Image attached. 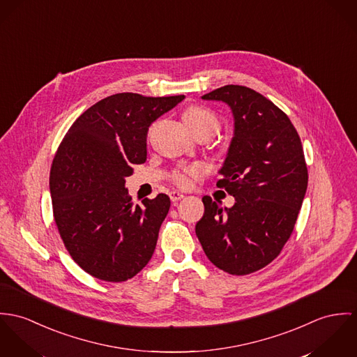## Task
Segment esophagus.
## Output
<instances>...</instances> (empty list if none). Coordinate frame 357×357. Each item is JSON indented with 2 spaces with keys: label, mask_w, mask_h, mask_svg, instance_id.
Segmentation results:
<instances>
[{
  "label": "esophagus",
  "mask_w": 357,
  "mask_h": 357,
  "mask_svg": "<svg viewBox=\"0 0 357 357\" xmlns=\"http://www.w3.org/2000/svg\"><path fill=\"white\" fill-rule=\"evenodd\" d=\"M183 197H185V195H183V193H181V192H176V190H174V192H171V193H169V198H171V201H172V202L179 201V199H182Z\"/></svg>",
  "instance_id": "obj_1"
}]
</instances>
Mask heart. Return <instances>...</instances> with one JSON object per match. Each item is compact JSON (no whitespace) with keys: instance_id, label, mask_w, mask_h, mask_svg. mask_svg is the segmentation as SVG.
<instances>
[{"instance_id":"1","label":"heart","mask_w":357,"mask_h":357,"mask_svg":"<svg viewBox=\"0 0 357 357\" xmlns=\"http://www.w3.org/2000/svg\"><path fill=\"white\" fill-rule=\"evenodd\" d=\"M183 119L196 135L201 132H211L212 135H215L220 127V123L216 118V115L204 107H189L183 114ZM202 169L199 165H189V167L181 168L174 172L172 181L178 186L186 188L190 185L192 178L199 175Z\"/></svg>"}]
</instances>
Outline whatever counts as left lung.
<instances>
[{
	"label": "left lung",
	"mask_w": 357,
	"mask_h": 357,
	"mask_svg": "<svg viewBox=\"0 0 357 357\" xmlns=\"http://www.w3.org/2000/svg\"><path fill=\"white\" fill-rule=\"evenodd\" d=\"M226 102L234 137L216 186L236 198L231 208L204 196L196 234L206 257L233 275L256 273L277 259L291 236L308 186L297 130L260 93L227 84L202 96Z\"/></svg>",
	"instance_id": "1"
}]
</instances>
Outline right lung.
<instances>
[{"label": "right lung", "instance_id": "obj_1", "mask_svg": "<svg viewBox=\"0 0 357 357\" xmlns=\"http://www.w3.org/2000/svg\"><path fill=\"white\" fill-rule=\"evenodd\" d=\"M185 96H109L84 111L63 138L49 188L60 237L91 277L123 282L151 260L171 201L160 193L134 204L124 188L146 160L149 126Z\"/></svg>", "mask_w": 357, "mask_h": 357}]
</instances>
